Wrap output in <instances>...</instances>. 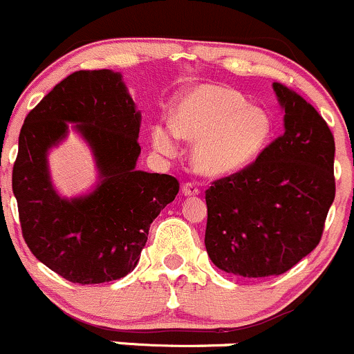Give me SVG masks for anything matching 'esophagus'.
<instances>
[{
    "label": "esophagus",
    "mask_w": 354,
    "mask_h": 354,
    "mask_svg": "<svg viewBox=\"0 0 354 354\" xmlns=\"http://www.w3.org/2000/svg\"><path fill=\"white\" fill-rule=\"evenodd\" d=\"M182 194L185 198H191V196H198L199 194V187L194 184V182H187V184L182 185Z\"/></svg>",
    "instance_id": "34e87169"
}]
</instances>
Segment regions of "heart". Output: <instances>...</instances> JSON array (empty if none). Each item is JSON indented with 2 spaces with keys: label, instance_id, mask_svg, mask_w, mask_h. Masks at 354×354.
Returning a JSON list of instances; mask_svg holds the SVG:
<instances>
[{
  "label": "heart",
  "instance_id": "obj_1",
  "mask_svg": "<svg viewBox=\"0 0 354 354\" xmlns=\"http://www.w3.org/2000/svg\"><path fill=\"white\" fill-rule=\"evenodd\" d=\"M272 119L227 86L201 85L187 90L176 105L174 124L151 127L153 147L170 155L177 138L194 143L191 163L204 177H230L257 162L272 138Z\"/></svg>",
  "mask_w": 354,
  "mask_h": 354
}]
</instances>
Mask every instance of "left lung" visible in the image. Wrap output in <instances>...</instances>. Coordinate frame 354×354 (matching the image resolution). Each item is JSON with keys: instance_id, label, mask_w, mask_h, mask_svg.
Here are the masks:
<instances>
[{"instance_id": "8db88e82", "label": "left lung", "mask_w": 354, "mask_h": 354, "mask_svg": "<svg viewBox=\"0 0 354 354\" xmlns=\"http://www.w3.org/2000/svg\"><path fill=\"white\" fill-rule=\"evenodd\" d=\"M285 133L254 165L206 191L207 256L242 278L278 276L320 242L336 196L334 136L322 115L293 90L272 83Z\"/></svg>"}]
</instances>
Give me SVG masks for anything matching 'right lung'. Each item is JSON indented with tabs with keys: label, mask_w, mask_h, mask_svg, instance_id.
Segmentation results:
<instances>
[{
	"label": "right lung",
	"mask_w": 354,
	"mask_h": 354,
	"mask_svg": "<svg viewBox=\"0 0 354 354\" xmlns=\"http://www.w3.org/2000/svg\"><path fill=\"white\" fill-rule=\"evenodd\" d=\"M140 127L141 112L112 69L73 73L25 118L12 182L21 233L32 254L68 281L98 285L129 274L153 220L176 199V177L136 169ZM69 129L97 167L93 191L76 198L57 192L46 160Z\"/></svg>",
	"instance_id": "right-lung-1"
}]
</instances>
